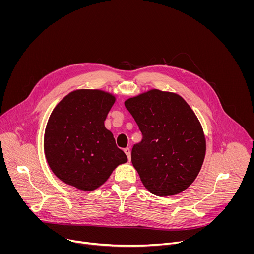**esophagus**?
<instances>
[{
    "mask_svg": "<svg viewBox=\"0 0 254 254\" xmlns=\"http://www.w3.org/2000/svg\"><path fill=\"white\" fill-rule=\"evenodd\" d=\"M124 152H125V154L127 155L128 161H130V149H129V148H126V149L124 150Z\"/></svg>",
    "mask_w": 254,
    "mask_h": 254,
    "instance_id": "obj_1",
    "label": "esophagus"
}]
</instances>
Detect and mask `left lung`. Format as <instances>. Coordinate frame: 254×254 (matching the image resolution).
Wrapping results in <instances>:
<instances>
[{"mask_svg": "<svg viewBox=\"0 0 254 254\" xmlns=\"http://www.w3.org/2000/svg\"><path fill=\"white\" fill-rule=\"evenodd\" d=\"M142 134L133 144L131 163L143 186L165 197L186 190L204 162L202 127L180 95L158 89L125 101Z\"/></svg>", "mask_w": 254, "mask_h": 254, "instance_id": "8db88e82", "label": "left lung"}]
</instances>
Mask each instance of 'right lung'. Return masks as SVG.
I'll return each mask as SVG.
<instances>
[{"label":"right lung","mask_w":254,"mask_h":254,"mask_svg":"<svg viewBox=\"0 0 254 254\" xmlns=\"http://www.w3.org/2000/svg\"><path fill=\"white\" fill-rule=\"evenodd\" d=\"M115 97L81 89L66 95L53 110L45 129L44 151L53 173L68 185L92 191L127 161L104 121Z\"/></svg>","instance_id":"add662e5"}]
</instances>
